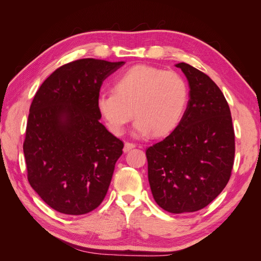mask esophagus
Instances as JSON below:
<instances>
[{
	"instance_id": "1",
	"label": "esophagus",
	"mask_w": 261,
	"mask_h": 261,
	"mask_svg": "<svg viewBox=\"0 0 261 261\" xmlns=\"http://www.w3.org/2000/svg\"><path fill=\"white\" fill-rule=\"evenodd\" d=\"M136 147V145L135 144H133V143H125V145H124V152H128L129 150H132L133 148H135Z\"/></svg>"
}]
</instances>
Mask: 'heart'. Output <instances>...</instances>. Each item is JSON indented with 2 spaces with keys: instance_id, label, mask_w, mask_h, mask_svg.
I'll return each instance as SVG.
<instances>
[{
  "instance_id": "heart-1",
  "label": "heart",
  "mask_w": 261,
  "mask_h": 261,
  "mask_svg": "<svg viewBox=\"0 0 261 261\" xmlns=\"http://www.w3.org/2000/svg\"><path fill=\"white\" fill-rule=\"evenodd\" d=\"M187 99L186 83L177 73L136 65L117 78L114 92L99 93L97 107L115 135H122L134 115L137 118L134 125L136 135L151 133L154 137H161L179 124Z\"/></svg>"
}]
</instances>
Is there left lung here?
<instances>
[{
    "instance_id": "obj_1",
    "label": "left lung",
    "mask_w": 261,
    "mask_h": 261,
    "mask_svg": "<svg viewBox=\"0 0 261 261\" xmlns=\"http://www.w3.org/2000/svg\"><path fill=\"white\" fill-rule=\"evenodd\" d=\"M189 84L183 117L168 137L146 150L148 179L155 202L171 213L198 211L223 191L234 164L230 107L211 78L186 63Z\"/></svg>"
}]
</instances>
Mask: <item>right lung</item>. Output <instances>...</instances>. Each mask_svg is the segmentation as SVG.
<instances>
[{
	"label": "right lung",
	"instance_id": "obj_1",
	"mask_svg": "<svg viewBox=\"0 0 261 261\" xmlns=\"http://www.w3.org/2000/svg\"><path fill=\"white\" fill-rule=\"evenodd\" d=\"M125 62L82 59L55 69L31 102L23 141L30 186L49 206L81 216L100 206L123 141L99 120L102 83Z\"/></svg>",
	"mask_w": 261,
	"mask_h": 261
}]
</instances>
